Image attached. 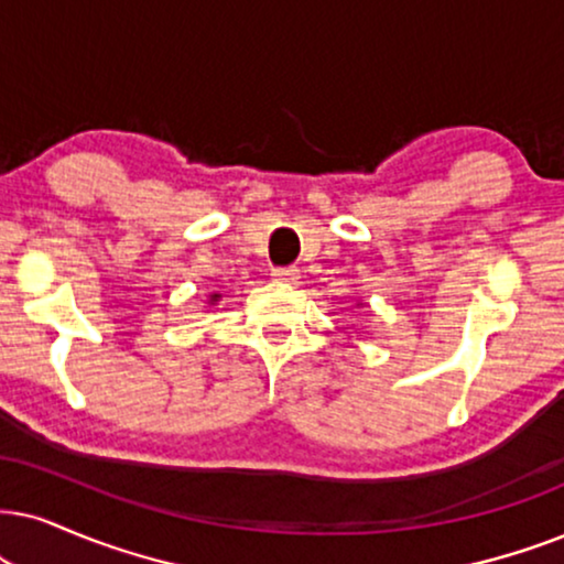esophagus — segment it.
Instances as JSON below:
<instances>
[{"label":"esophagus","instance_id":"esophagus-1","mask_svg":"<svg viewBox=\"0 0 564 564\" xmlns=\"http://www.w3.org/2000/svg\"><path fill=\"white\" fill-rule=\"evenodd\" d=\"M273 278H275V281H281V283H291V286H299V281H302V273H299V268H275Z\"/></svg>","mask_w":564,"mask_h":564}]
</instances>
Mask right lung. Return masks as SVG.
I'll use <instances>...</instances> for the list:
<instances>
[{"mask_svg": "<svg viewBox=\"0 0 564 564\" xmlns=\"http://www.w3.org/2000/svg\"><path fill=\"white\" fill-rule=\"evenodd\" d=\"M218 299H220V294H210V296H208V304H216Z\"/></svg>", "mask_w": 564, "mask_h": 564, "instance_id": "obj_1", "label": "right lung"}]
</instances>
